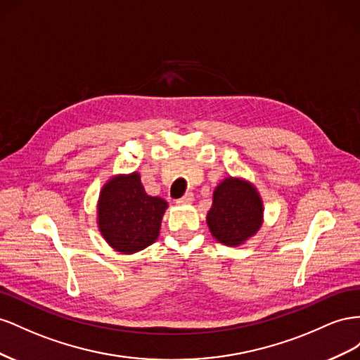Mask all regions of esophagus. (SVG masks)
I'll list each match as a JSON object with an SVG mask.
<instances>
[{"label": "esophagus", "instance_id": "34e87169", "mask_svg": "<svg viewBox=\"0 0 360 360\" xmlns=\"http://www.w3.org/2000/svg\"><path fill=\"white\" fill-rule=\"evenodd\" d=\"M193 200H194V194L193 193H187V194H184L182 198H179L176 202L179 205H186V203H191Z\"/></svg>", "mask_w": 360, "mask_h": 360}]
</instances>
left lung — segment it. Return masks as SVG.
Wrapping results in <instances>:
<instances>
[{"mask_svg": "<svg viewBox=\"0 0 360 360\" xmlns=\"http://www.w3.org/2000/svg\"><path fill=\"white\" fill-rule=\"evenodd\" d=\"M214 238L238 245L258 232L262 223V203L249 182L226 178L214 191L207 217Z\"/></svg>", "mask_w": 360, "mask_h": 360, "instance_id": "obj_1", "label": "left lung"}]
</instances>
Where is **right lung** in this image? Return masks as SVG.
Listing matches in <instances>:
<instances>
[{"mask_svg": "<svg viewBox=\"0 0 360 360\" xmlns=\"http://www.w3.org/2000/svg\"><path fill=\"white\" fill-rule=\"evenodd\" d=\"M167 202L148 196L139 173L108 181L98 205L99 229L122 253H136L157 240Z\"/></svg>", "mask_w": 360, "mask_h": 360, "instance_id": "obj_1", "label": "right lung"}]
</instances>
